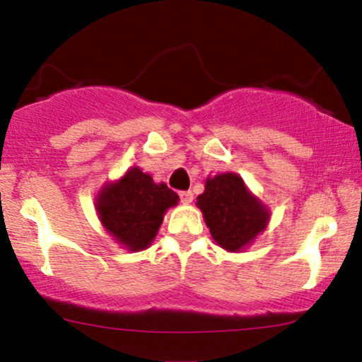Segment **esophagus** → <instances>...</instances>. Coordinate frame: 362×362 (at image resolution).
<instances>
[{
    "mask_svg": "<svg viewBox=\"0 0 362 362\" xmlns=\"http://www.w3.org/2000/svg\"><path fill=\"white\" fill-rule=\"evenodd\" d=\"M180 200L184 202V204H190L192 200H194V194H192L190 190H184V192H180Z\"/></svg>",
    "mask_w": 362,
    "mask_h": 362,
    "instance_id": "34e87169",
    "label": "esophagus"
}]
</instances>
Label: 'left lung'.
<instances>
[{
    "label": "left lung",
    "instance_id": "1",
    "mask_svg": "<svg viewBox=\"0 0 362 362\" xmlns=\"http://www.w3.org/2000/svg\"><path fill=\"white\" fill-rule=\"evenodd\" d=\"M211 237L226 252H240L253 242L269 221V210L247 189L237 173L206 178L197 199Z\"/></svg>",
    "mask_w": 362,
    "mask_h": 362
}]
</instances>
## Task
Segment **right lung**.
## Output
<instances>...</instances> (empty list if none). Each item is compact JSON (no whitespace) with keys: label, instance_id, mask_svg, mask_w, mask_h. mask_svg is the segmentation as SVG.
<instances>
[{"label":"right lung","instance_id":"obj_1","mask_svg":"<svg viewBox=\"0 0 362 362\" xmlns=\"http://www.w3.org/2000/svg\"><path fill=\"white\" fill-rule=\"evenodd\" d=\"M177 204L175 192L132 167L100 189L95 210L109 235L129 252H141L156 238L165 211Z\"/></svg>","mask_w":362,"mask_h":362}]
</instances>
